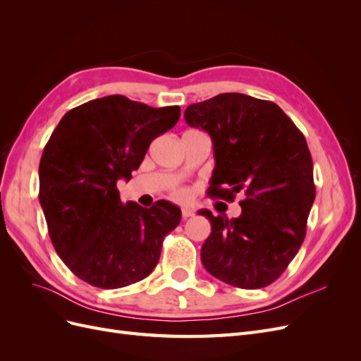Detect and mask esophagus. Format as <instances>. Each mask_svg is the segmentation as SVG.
Instances as JSON below:
<instances>
[{
    "label": "esophagus",
    "mask_w": 361,
    "mask_h": 361,
    "mask_svg": "<svg viewBox=\"0 0 361 361\" xmlns=\"http://www.w3.org/2000/svg\"><path fill=\"white\" fill-rule=\"evenodd\" d=\"M192 215H194L192 209H190V207H183V209H182V218H183V220H187V218H190Z\"/></svg>",
    "instance_id": "obj_1"
}]
</instances>
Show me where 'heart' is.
<instances>
[{
	"label": "heart",
	"instance_id": "1",
	"mask_svg": "<svg viewBox=\"0 0 361 361\" xmlns=\"http://www.w3.org/2000/svg\"><path fill=\"white\" fill-rule=\"evenodd\" d=\"M173 194H174V197H176V199L185 200V199H188L190 191L187 188H178V190H174Z\"/></svg>",
	"mask_w": 361,
	"mask_h": 361
}]
</instances>
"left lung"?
<instances>
[{"label":"left lung","mask_w":361,"mask_h":361,"mask_svg":"<svg viewBox=\"0 0 361 361\" xmlns=\"http://www.w3.org/2000/svg\"><path fill=\"white\" fill-rule=\"evenodd\" d=\"M185 122L209 134L215 169L209 195L233 200L228 220L199 211L211 223L200 257L227 285L259 289L276 281L298 253L314 202L313 162L301 130L274 102L221 93L190 105Z\"/></svg>","instance_id":"1"}]
</instances>
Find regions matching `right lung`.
Listing matches in <instances>:
<instances>
[{"label": "right lung", "instance_id": "right-lung-1", "mask_svg": "<svg viewBox=\"0 0 361 361\" xmlns=\"http://www.w3.org/2000/svg\"><path fill=\"white\" fill-rule=\"evenodd\" d=\"M178 105L154 108L111 94L72 108L43 149L39 200L60 259L92 286L118 289L147 277L180 223L167 200L120 202L152 140L178 123Z\"/></svg>", "mask_w": 361, "mask_h": 361}]
</instances>
